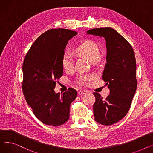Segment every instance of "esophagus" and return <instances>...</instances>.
<instances>
[{"instance_id":"1","label":"esophagus","mask_w":153,"mask_h":153,"mask_svg":"<svg viewBox=\"0 0 153 153\" xmlns=\"http://www.w3.org/2000/svg\"><path fill=\"white\" fill-rule=\"evenodd\" d=\"M86 93H87V91H80L78 92L79 95H84V94H85Z\"/></svg>"}]
</instances>
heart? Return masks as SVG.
I'll return each mask as SVG.
<instances>
[{"instance_id": "heart-1", "label": "heart", "mask_w": 153, "mask_h": 153, "mask_svg": "<svg viewBox=\"0 0 153 153\" xmlns=\"http://www.w3.org/2000/svg\"><path fill=\"white\" fill-rule=\"evenodd\" d=\"M75 52L77 54L85 56L92 61L97 60L100 55V50L98 45L91 39H87L79 44L76 48ZM61 64L63 69L66 71L70 72L74 71V60L71 54H64L61 60ZM94 77V76L91 74L80 75L77 78V81L80 84L87 85L92 81Z\"/></svg>"}]
</instances>
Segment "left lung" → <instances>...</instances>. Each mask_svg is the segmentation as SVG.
<instances>
[{
	"instance_id": "8db88e82",
	"label": "left lung",
	"mask_w": 153,
	"mask_h": 153,
	"mask_svg": "<svg viewBox=\"0 0 153 153\" xmlns=\"http://www.w3.org/2000/svg\"><path fill=\"white\" fill-rule=\"evenodd\" d=\"M87 33L103 37L106 41L107 63L102 79L110 94L103 100L99 94L94 92L93 111L96 122L111 125L127 114L137 87L134 52L127 40L111 28L91 29Z\"/></svg>"
}]
</instances>
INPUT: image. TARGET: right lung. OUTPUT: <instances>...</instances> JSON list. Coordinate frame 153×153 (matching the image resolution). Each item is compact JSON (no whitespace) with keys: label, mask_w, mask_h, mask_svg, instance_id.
<instances>
[{"label":"right lung","mask_w":153,"mask_h":153,"mask_svg":"<svg viewBox=\"0 0 153 153\" xmlns=\"http://www.w3.org/2000/svg\"><path fill=\"white\" fill-rule=\"evenodd\" d=\"M75 31L50 29L40 35L24 58L22 91L34 115L42 123L58 126L69 118L70 105L77 91L69 88L62 94L56 93V81L63 74L61 64L64 49Z\"/></svg>","instance_id":"right-lung-1"}]
</instances>
